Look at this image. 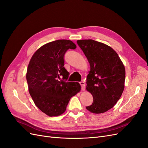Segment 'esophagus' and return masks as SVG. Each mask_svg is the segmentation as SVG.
<instances>
[{
  "label": "esophagus",
  "mask_w": 148,
  "mask_h": 148,
  "mask_svg": "<svg viewBox=\"0 0 148 148\" xmlns=\"http://www.w3.org/2000/svg\"><path fill=\"white\" fill-rule=\"evenodd\" d=\"M79 84L81 85L82 90V91H84V89H85V83H84L83 81L80 82H79Z\"/></svg>",
  "instance_id": "obj_1"
}]
</instances>
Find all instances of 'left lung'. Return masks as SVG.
I'll return each mask as SVG.
<instances>
[{
  "instance_id": "1",
  "label": "left lung",
  "mask_w": 148,
  "mask_h": 148,
  "mask_svg": "<svg viewBox=\"0 0 148 148\" xmlns=\"http://www.w3.org/2000/svg\"><path fill=\"white\" fill-rule=\"evenodd\" d=\"M77 44L87 57L90 71L86 78V89L93 97L87 110L104 113L114 106L124 89L125 66L112 48L92 39L78 40Z\"/></svg>"
}]
</instances>
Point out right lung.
Returning <instances> with one entry per match:
<instances>
[{
    "instance_id": "obj_1",
    "label": "right lung",
    "mask_w": 148,
    "mask_h": 148,
    "mask_svg": "<svg viewBox=\"0 0 148 148\" xmlns=\"http://www.w3.org/2000/svg\"><path fill=\"white\" fill-rule=\"evenodd\" d=\"M76 48L70 40H56L40 47L30 60L26 73L29 94L50 117L63 114L70 98L81 89L78 83L66 82L70 73L64 66L66 52Z\"/></svg>"
}]
</instances>
